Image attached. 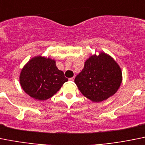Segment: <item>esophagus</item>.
Returning a JSON list of instances; mask_svg holds the SVG:
<instances>
[{
	"mask_svg": "<svg viewBox=\"0 0 145 145\" xmlns=\"http://www.w3.org/2000/svg\"><path fill=\"white\" fill-rule=\"evenodd\" d=\"M74 79H75V78H74V77H71V78H70V79H69V80L70 81H72V82H73V81H74Z\"/></svg>",
	"mask_w": 145,
	"mask_h": 145,
	"instance_id": "34e87169",
	"label": "esophagus"
}]
</instances>
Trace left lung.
<instances>
[{
	"mask_svg": "<svg viewBox=\"0 0 145 145\" xmlns=\"http://www.w3.org/2000/svg\"><path fill=\"white\" fill-rule=\"evenodd\" d=\"M74 82L85 97L99 103L117 93L122 82V71L110 55L100 51L86 59Z\"/></svg>",
	"mask_w": 145,
	"mask_h": 145,
	"instance_id": "1",
	"label": "left lung"
}]
</instances>
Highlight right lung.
<instances>
[{
	"mask_svg": "<svg viewBox=\"0 0 145 145\" xmlns=\"http://www.w3.org/2000/svg\"><path fill=\"white\" fill-rule=\"evenodd\" d=\"M68 81L56 65V61L46 56L31 58L24 66L19 76L21 88L31 98L44 101L56 94Z\"/></svg>",
	"mask_w": 145,
	"mask_h": 145,
	"instance_id": "add662e5",
	"label": "right lung"
}]
</instances>
